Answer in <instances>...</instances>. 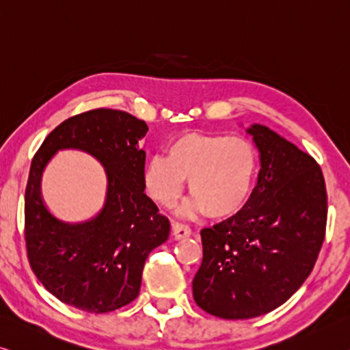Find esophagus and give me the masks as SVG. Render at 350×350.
Returning a JSON list of instances; mask_svg holds the SVG:
<instances>
[{"mask_svg":"<svg viewBox=\"0 0 350 350\" xmlns=\"http://www.w3.org/2000/svg\"><path fill=\"white\" fill-rule=\"evenodd\" d=\"M172 231H174L175 239L187 238V236H191V233H192V230L187 227L186 224H181V222H175L174 227H172Z\"/></svg>","mask_w":350,"mask_h":350,"instance_id":"obj_1","label":"esophagus"}]
</instances>
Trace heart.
<instances>
[{"label": "heart", "mask_w": 350, "mask_h": 350, "mask_svg": "<svg viewBox=\"0 0 350 350\" xmlns=\"http://www.w3.org/2000/svg\"><path fill=\"white\" fill-rule=\"evenodd\" d=\"M258 153L245 137L227 134H185L167 154H153L145 165V185L154 200L172 205L185 180L208 216L228 217L241 211L254 192Z\"/></svg>", "instance_id": "obj_1"}]
</instances>
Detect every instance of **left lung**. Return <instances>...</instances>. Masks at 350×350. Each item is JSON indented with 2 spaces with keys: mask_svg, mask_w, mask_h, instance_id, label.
<instances>
[{
  "mask_svg": "<svg viewBox=\"0 0 350 350\" xmlns=\"http://www.w3.org/2000/svg\"><path fill=\"white\" fill-rule=\"evenodd\" d=\"M261 170L245 206L203 228L196 304L222 319H250L283 305L313 271L327 225L319 164L262 125H252Z\"/></svg>",
  "mask_w": 350,
  "mask_h": 350,
  "instance_id": "obj_1",
  "label": "left lung"
}]
</instances>
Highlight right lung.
Masks as SVG:
<instances>
[{
    "mask_svg": "<svg viewBox=\"0 0 350 350\" xmlns=\"http://www.w3.org/2000/svg\"><path fill=\"white\" fill-rule=\"evenodd\" d=\"M147 123L98 107L56 126L32 158L25 191V241L32 272L61 302L88 313H109L139 295L145 260L169 238V219L145 196ZM84 149L107 169L108 197L98 217L83 224L53 218L40 197V176L57 149Z\"/></svg>",
    "mask_w": 350,
    "mask_h": 350,
    "instance_id": "right-lung-1",
    "label": "right lung"
}]
</instances>
